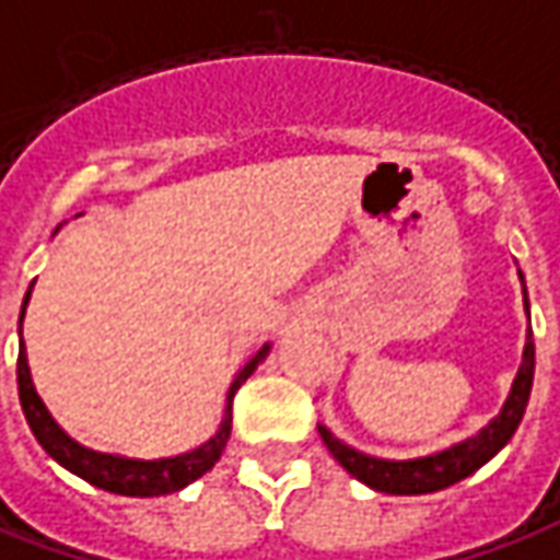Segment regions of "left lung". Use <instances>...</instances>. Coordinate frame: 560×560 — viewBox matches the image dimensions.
<instances>
[{
    "label": "left lung",
    "mask_w": 560,
    "mask_h": 560,
    "mask_svg": "<svg viewBox=\"0 0 560 560\" xmlns=\"http://www.w3.org/2000/svg\"><path fill=\"white\" fill-rule=\"evenodd\" d=\"M521 288H524V276L518 272ZM524 312L530 322V303H527V288H524ZM530 386H534V330L527 328V343H524V355H521V368L515 374V383L509 389V398L500 408V413L490 420L485 429H478L471 439L451 444L439 454L417 456V459H383V456L361 454L355 447H349L340 441L328 425L318 423V435L328 444L330 456L343 466L352 478H359L361 485L380 493H392V497H420V493H435L469 478L471 471H478L485 463L503 451L509 439L515 435L527 398H530Z\"/></svg>",
    "instance_id": "1"
}]
</instances>
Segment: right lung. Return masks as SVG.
Wrapping results in <instances>:
<instances>
[{
  "label": "right lung",
  "mask_w": 560,
  "mask_h": 560,
  "mask_svg": "<svg viewBox=\"0 0 560 560\" xmlns=\"http://www.w3.org/2000/svg\"><path fill=\"white\" fill-rule=\"evenodd\" d=\"M57 232V230H55ZM33 294V284L24 296V306H21V325H24L26 303ZM21 334V330H18ZM272 346H260L254 355H250L238 374L230 383L226 392V408H223V420L217 425V432L211 439L186 451L177 456H162V459H137V456H121V454H101V451H91L85 444H79L70 439L57 420L48 413L45 401L39 398V392L33 386V376H30V364H26V346L21 340V352H18V395H21V408L33 435L45 447V454L57 459L63 469H70L72 475H79L82 481H89L94 488L109 490V493H119V497H162V493H174V490H184L186 485H192L196 478H201L205 471L214 469V463L223 454L226 441L232 432V398L235 392L242 389V383L248 380L257 364L269 355Z\"/></svg>",
  "instance_id": "add662e5"
}]
</instances>
